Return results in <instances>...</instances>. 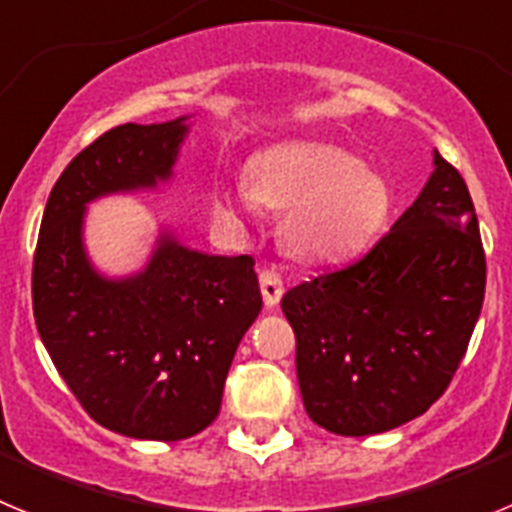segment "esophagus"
<instances>
[{
    "label": "esophagus",
    "instance_id": "esophagus-1",
    "mask_svg": "<svg viewBox=\"0 0 512 512\" xmlns=\"http://www.w3.org/2000/svg\"><path fill=\"white\" fill-rule=\"evenodd\" d=\"M259 284H261V295H264L266 307L279 305V300H282V292H284V284H282V277H279L277 271L261 269L259 271Z\"/></svg>",
    "mask_w": 512,
    "mask_h": 512
}]
</instances>
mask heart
<instances>
[{
	"label": "heart",
	"mask_w": 512,
	"mask_h": 512,
	"mask_svg": "<svg viewBox=\"0 0 512 512\" xmlns=\"http://www.w3.org/2000/svg\"><path fill=\"white\" fill-rule=\"evenodd\" d=\"M287 210L282 238L297 259L343 261L372 243L387 215V189L348 153L318 143H284L256 156L246 182H217L212 212L241 228L259 205Z\"/></svg>",
	"instance_id": "heart-1"
}]
</instances>
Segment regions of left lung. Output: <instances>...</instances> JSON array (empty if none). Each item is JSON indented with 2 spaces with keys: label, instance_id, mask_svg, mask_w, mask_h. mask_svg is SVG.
I'll return each instance as SVG.
<instances>
[{
  "label": "left lung",
  "instance_id": "obj_1",
  "mask_svg": "<svg viewBox=\"0 0 512 512\" xmlns=\"http://www.w3.org/2000/svg\"><path fill=\"white\" fill-rule=\"evenodd\" d=\"M431 179L354 264L282 297L297 338V382L312 423L374 436L418 418L446 392L485 300L477 212L436 153Z\"/></svg>",
  "mask_w": 512,
  "mask_h": 512
}]
</instances>
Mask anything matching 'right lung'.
<instances>
[{
	"label": "right lung",
	"mask_w": 512,
	"mask_h": 512,
	"mask_svg": "<svg viewBox=\"0 0 512 512\" xmlns=\"http://www.w3.org/2000/svg\"><path fill=\"white\" fill-rule=\"evenodd\" d=\"M184 117L117 125L58 176L33 259V312L51 361L89 418L143 441H182L220 413L225 377L261 312L251 256H207L161 235L128 279L92 269L87 202L171 176Z\"/></svg>",
	"instance_id": "1"
}]
</instances>
